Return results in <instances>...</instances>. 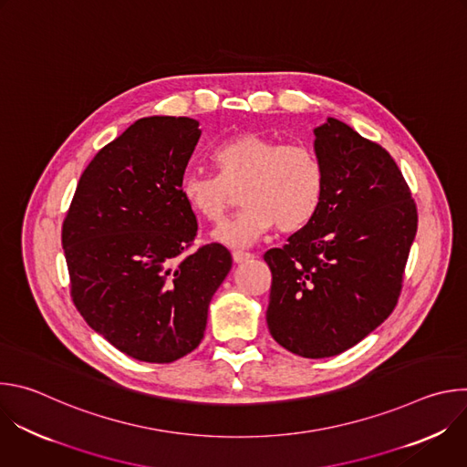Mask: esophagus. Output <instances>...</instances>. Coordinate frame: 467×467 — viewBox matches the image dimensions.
<instances>
[{"label":"esophagus","instance_id":"obj_1","mask_svg":"<svg viewBox=\"0 0 467 467\" xmlns=\"http://www.w3.org/2000/svg\"><path fill=\"white\" fill-rule=\"evenodd\" d=\"M249 258H253V254H251L249 251H240V249L233 251V260H234L236 264H240V262H245V260H249Z\"/></svg>","mask_w":467,"mask_h":467}]
</instances>
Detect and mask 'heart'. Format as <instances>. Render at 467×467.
Here are the masks:
<instances>
[{
	"label": "heart",
	"mask_w": 467,
	"mask_h": 467,
	"mask_svg": "<svg viewBox=\"0 0 467 467\" xmlns=\"http://www.w3.org/2000/svg\"><path fill=\"white\" fill-rule=\"evenodd\" d=\"M217 173H190L181 181L186 205L209 223H222L240 188L244 209L216 231L227 245H247L277 225L281 233L306 227L325 197V166L306 144H281L256 132H238L209 151Z\"/></svg>",
	"instance_id": "heart-1"
}]
</instances>
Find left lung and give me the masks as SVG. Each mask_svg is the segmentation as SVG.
<instances>
[{
	"mask_svg": "<svg viewBox=\"0 0 467 467\" xmlns=\"http://www.w3.org/2000/svg\"><path fill=\"white\" fill-rule=\"evenodd\" d=\"M314 135L325 197L306 227L264 253L272 270L265 321L285 349L325 358L357 346L395 308L418 209L382 146L335 118Z\"/></svg>",
	"mask_w": 467,
	"mask_h": 467,
	"instance_id": "8db88e82",
	"label": "left lung"
}]
</instances>
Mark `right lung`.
<instances>
[{
  "instance_id": "right-lung-1",
  "label": "right lung",
  "mask_w": 467,
  "mask_h": 467,
  "mask_svg": "<svg viewBox=\"0 0 467 467\" xmlns=\"http://www.w3.org/2000/svg\"><path fill=\"white\" fill-rule=\"evenodd\" d=\"M199 137L186 116L135 121L87 166L62 222L76 308L142 362L168 364L199 346L233 265L216 242L188 253L197 222L181 181Z\"/></svg>"
}]
</instances>
